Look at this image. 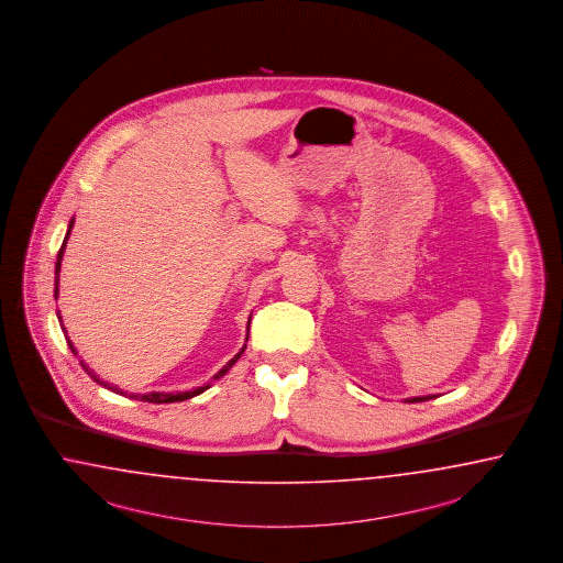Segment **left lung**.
Segmentation results:
<instances>
[{
  "label": "left lung",
  "instance_id": "1",
  "mask_svg": "<svg viewBox=\"0 0 563 563\" xmlns=\"http://www.w3.org/2000/svg\"><path fill=\"white\" fill-rule=\"evenodd\" d=\"M431 396H415V398H407V402H426Z\"/></svg>",
  "mask_w": 563,
  "mask_h": 563
}]
</instances>
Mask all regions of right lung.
Segmentation results:
<instances>
[{"label": "right lung", "instance_id": "1", "mask_svg": "<svg viewBox=\"0 0 563 563\" xmlns=\"http://www.w3.org/2000/svg\"><path fill=\"white\" fill-rule=\"evenodd\" d=\"M71 227H74V219L69 221L68 224V233H66V238H64V243H62V247H59V252H57V260H55V290H53V297L57 299V295H59V271H62V260H64V252H66V243H68L69 233H71ZM57 320H59V325H62V330H64V336H66V341H68V346L71 349V353L76 355L78 351L74 349V342L69 341L68 332H66V328H64V320H62V313H59V309H57ZM252 320V318H250ZM247 336H250V322H247ZM247 342V339H245ZM245 346L247 344H243L241 346V351H239L235 357L231 358L224 367H222L221 372H217V374L212 375V382L214 379H221L222 375L227 374L235 363H238V358L243 355V351H245ZM80 365H82V369H85L86 374L90 375L97 384H101L102 388H109L111 393L121 394V396H128V398H134V400H144V402H153V405H165V402H181V400H189V398H194V396H198V394L205 393L208 390L210 386H212V382L210 384H205V386H200V388H194V390H188V393H148V394H128L123 393L121 388L118 386H113V384H109V382H102L99 375L95 374L88 365H86L85 361H80Z\"/></svg>", "mask_w": 563, "mask_h": 563}]
</instances>
